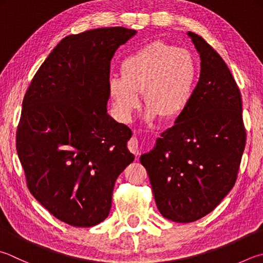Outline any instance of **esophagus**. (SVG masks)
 Instances as JSON below:
<instances>
[{"label":"esophagus","instance_id":"34e87169","mask_svg":"<svg viewBox=\"0 0 263 263\" xmlns=\"http://www.w3.org/2000/svg\"><path fill=\"white\" fill-rule=\"evenodd\" d=\"M128 148L130 152H133L135 156H138L143 148V142L138 140L137 137H132L130 141L128 142Z\"/></svg>","mask_w":263,"mask_h":263}]
</instances>
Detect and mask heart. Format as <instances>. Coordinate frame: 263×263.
Instances as JSON below:
<instances>
[{
  "label": "heart",
  "mask_w": 263,
  "mask_h": 263,
  "mask_svg": "<svg viewBox=\"0 0 263 263\" xmlns=\"http://www.w3.org/2000/svg\"><path fill=\"white\" fill-rule=\"evenodd\" d=\"M198 73L197 59L190 50L155 41L123 59L121 77L108 80V93L119 117L125 120L140 106L141 92L148 119L174 120L190 105Z\"/></svg>",
  "instance_id": "obj_1"
}]
</instances>
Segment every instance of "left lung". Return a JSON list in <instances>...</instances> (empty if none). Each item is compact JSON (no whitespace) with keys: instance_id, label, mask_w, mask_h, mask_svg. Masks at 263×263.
<instances>
[{"instance_id":"left-lung-1","label":"left lung","mask_w":263,"mask_h":263,"mask_svg":"<svg viewBox=\"0 0 263 263\" xmlns=\"http://www.w3.org/2000/svg\"><path fill=\"white\" fill-rule=\"evenodd\" d=\"M200 54L190 105L141 157L158 210L178 223L201 219L235 185L246 144L239 88L223 59L189 32Z\"/></svg>"}]
</instances>
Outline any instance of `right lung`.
Listing matches in <instances>:
<instances>
[{"instance_id": "right-lung-1", "label": "right lung", "mask_w": 263, "mask_h": 263, "mask_svg": "<svg viewBox=\"0 0 263 263\" xmlns=\"http://www.w3.org/2000/svg\"><path fill=\"white\" fill-rule=\"evenodd\" d=\"M136 34L105 27L64 37L23 100L16 148L29 192L73 227L107 217L118 176L133 162L130 128L106 113L110 64Z\"/></svg>"}]
</instances>
